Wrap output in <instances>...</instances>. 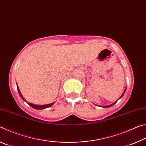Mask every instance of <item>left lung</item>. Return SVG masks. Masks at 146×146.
Listing matches in <instances>:
<instances>
[{"label": "left lung", "instance_id": "obj_1", "mask_svg": "<svg viewBox=\"0 0 146 146\" xmlns=\"http://www.w3.org/2000/svg\"><path fill=\"white\" fill-rule=\"evenodd\" d=\"M125 90H126V88H125V90H124V91H123V93L122 94V95H121V96H120V97H119V98H118V100H116L115 102H113V103L112 104H110V105H108V106H98V105H97V106H99V107H102V108H110V107H111V106H113V105H114V104H116V103H117V101H118V100H119V99H120V98H122V97H123V95H124V93H125Z\"/></svg>", "mask_w": 146, "mask_h": 146}]
</instances>
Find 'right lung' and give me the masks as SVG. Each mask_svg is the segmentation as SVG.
Segmentation results:
<instances>
[{"label": "right lung", "mask_w": 146, "mask_h": 146, "mask_svg": "<svg viewBox=\"0 0 146 146\" xmlns=\"http://www.w3.org/2000/svg\"><path fill=\"white\" fill-rule=\"evenodd\" d=\"M17 90H18V91H19V95L21 96L22 99H23L24 101H25V102H26V100L24 98L23 95H22L21 93V91H20L19 86H18V85H17ZM55 102H56V101H55ZM55 102H53V103H51V104H46V105H35V104H31V103H29V102L28 103V104L29 106H30L31 107H32L34 109H35V110H43V109H46V108H48L51 107V106H52L55 103Z\"/></svg>", "instance_id": "right-lung-1"}]
</instances>
